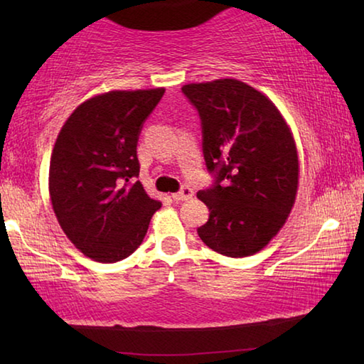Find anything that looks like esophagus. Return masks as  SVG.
I'll return each instance as SVG.
<instances>
[{"mask_svg":"<svg viewBox=\"0 0 364 364\" xmlns=\"http://www.w3.org/2000/svg\"><path fill=\"white\" fill-rule=\"evenodd\" d=\"M193 194H194V191L191 189L189 186H183L180 193L171 194V197H173V200H176V202H181V200H188V199H191V197H193Z\"/></svg>","mask_w":364,"mask_h":364,"instance_id":"obj_1","label":"esophagus"}]
</instances>
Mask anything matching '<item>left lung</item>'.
<instances>
[{
    "mask_svg": "<svg viewBox=\"0 0 364 364\" xmlns=\"http://www.w3.org/2000/svg\"><path fill=\"white\" fill-rule=\"evenodd\" d=\"M199 110L213 188L197 197L210 210L197 228L202 242L226 257L267 247L284 226L299 189V154L291 127L268 96L236 78L189 83Z\"/></svg>",
    "mask_w": 364,
    "mask_h": 364,
    "instance_id": "8db88e82",
    "label": "left lung"
}]
</instances>
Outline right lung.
I'll use <instances>...</instances> for the list:
<instances>
[{"mask_svg":"<svg viewBox=\"0 0 364 364\" xmlns=\"http://www.w3.org/2000/svg\"><path fill=\"white\" fill-rule=\"evenodd\" d=\"M165 88L109 91L90 97L60 128L49 162V197L75 247L114 263L139 247L162 202L139 181L136 144Z\"/></svg>","mask_w":364,"mask_h":364,"instance_id":"right-lung-1","label":"right lung"}]
</instances>
